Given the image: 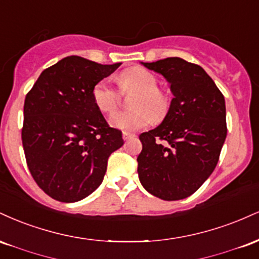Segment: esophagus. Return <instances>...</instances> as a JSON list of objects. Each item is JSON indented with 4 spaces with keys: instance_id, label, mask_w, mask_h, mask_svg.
I'll return each mask as SVG.
<instances>
[{
    "instance_id": "34e87169",
    "label": "esophagus",
    "mask_w": 259,
    "mask_h": 259,
    "mask_svg": "<svg viewBox=\"0 0 259 259\" xmlns=\"http://www.w3.org/2000/svg\"><path fill=\"white\" fill-rule=\"evenodd\" d=\"M134 134H132V133H126V132H123V139L124 140H129V139H132V138H134Z\"/></svg>"
}]
</instances>
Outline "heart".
<instances>
[{
	"label": "heart",
	"instance_id": "heart-1",
	"mask_svg": "<svg viewBox=\"0 0 259 259\" xmlns=\"http://www.w3.org/2000/svg\"><path fill=\"white\" fill-rule=\"evenodd\" d=\"M120 90L135 91L130 99L129 111L115 112L109 117V124L125 132L141 129L152 119L159 120L168 109V97L159 90L158 80L152 73L141 67L124 70L119 78ZM92 99L97 108L103 113H111L119 103V94L107 81H99L94 86Z\"/></svg>",
	"mask_w": 259,
	"mask_h": 259
}]
</instances>
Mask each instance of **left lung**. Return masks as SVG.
<instances>
[{
    "mask_svg": "<svg viewBox=\"0 0 259 259\" xmlns=\"http://www.w3.org/2000/svg\"><path fill=\"white\" fill-rule=\"evenodd\" d=\"M141 64L162 74L174 97L162 123L140 135V183L162 200H183L200 189L218 163L227 138L224 96L203 68L183 58Z\"/></svg>",
    "mask_w": 259,
    "mask_h": 259,
    "instance_id": "obj_1",
    "label": "left lung"
}]
</instances>
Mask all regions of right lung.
Wrapping results in <instances>:
<instances>
[{"label":"right lung","mask_w":259,"mask_h":259,"mask_svg":"<svg viewBox=\"0 0 259 259\" xmlns=\"http://www.w3.org/2000/svg\"><path fill=\"white\" fill-rule=\"evenodd\" d=\"M121 63L69 56L45 69L24 102L22 141L28 168L50 197L76 202L102 183L107 160L123 146L107 124L92 90Z\"/></svg>","instance_id":"obj_1"}]
</instances>
